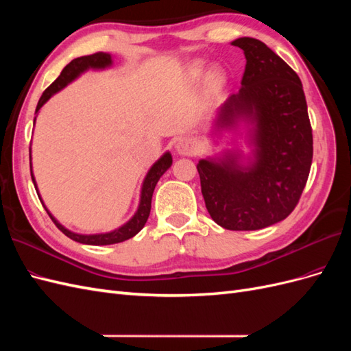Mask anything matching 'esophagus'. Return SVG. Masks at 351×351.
<instances>
[{"instance_id": "obj_1", "label": "esophagus", "mask_w": 351, "mask_h": 351, "mask_svg": "<svg viewBox=\"0 0 351 351\" xmlns=\"http://www.w3.org/2000/svg\"><path fill=\"white\" fill-rule=\"evenodd\" d=\"M176 152L178 155H184V156H190L196 152V146L195 143L190 139H180L176 143Z\"/></svg>"}]
</instances>
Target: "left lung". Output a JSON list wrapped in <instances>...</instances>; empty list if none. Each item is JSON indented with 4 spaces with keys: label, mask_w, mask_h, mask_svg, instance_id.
Here are the masks:
<instances>
[{
    "label": "left lung",
    "mask_w": 351,
    "mask_h": 351,
    "mask_svg": "<svg viewBox=\"0 0 351 351\" xmlns=\"http://www.w3.org/2000/svg\"><path fill=\"white\" fill-rule=\"evenodd\" d=\"M243 49L241 89L222 105L217 129L250 123L249 165L239 154L200 159L197 171L210 218L232 231L269 227L289 217L309 177L313 137L302 82L295 71L254 38L231 42Z\"/></svg>",
    "instance_id": "1"
}]
</instances>
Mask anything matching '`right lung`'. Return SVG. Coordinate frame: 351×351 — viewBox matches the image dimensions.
Wrapping results in <instances>:
<instances>
[{
	"label": "right lung",
	"mask_w": 351,
	"mask_h": 351,
	"mask_svg": "<svg viewBox=\"0 0 351 351\" xmlns=\"http://www.w3.org/2000/svg\"><path fill=\"white\" fill-rule=\"evenodd\" d=\"M111 64H112L111 56L105 54V52H97V54H92V56L74 58L73 61L69 62L64 69H62L60 76L49 84V86L44 90V93H42V97L38 102L36 112L40 110L42 105H44L52 97V95L57 93L64 86H67L70 82H73L83 71H86L88 69H105ZM29 152H30V149H29ZM29 158H32L30 154H29ZM171 164H173V158L169 152H165L161 158L158 159V161L152 165V168L149 169V173H147L145 177V182L142 186L141 204H139V208H137V212L133 215V218L129 222H125L123 227L117 228L114 231H110V232H105V234L86 236V234H77V232H73V231L67 230L66 227H62L60 222L49 214V210L47 209L45 205H44V208L48 212L49 218L54 221L57 228L61 232H64L69 239H71L74 241L83 243V244H92V246H105V244H115V243L125 241V240L132 239L133 236H136L137 232H139L145 227L147 217H149V212H151V202H152L155 186L158 183V180L161 178V176L167 171L169 167H171ZM30 176H32V182H34V184H35V189H38L34 173H32V162H30ZM40 202H42V199H40Z\"/></svg>",
	"instance_id": "obj_1"
}]
</instances>
